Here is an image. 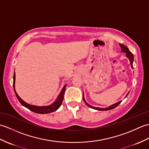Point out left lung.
Returning a JSON list of instances; mask_svg holds the SVG:
<instances>
[{
    "label": "left lung",
    "instance_id": "8db88e82",
    "mask_svg": "<svg viewBox=\"0 0 149 149\" xmlns=\"http://www.w3.org/2000/svg\"><path fill=\"white\" fill-rule=\"evenodd\" d=\"M120 47H121V50H122V52H124V53H125L126 56H127V58H129V61H130V63H131V68H133V65H132V63H133V60H134V56H133V54H132V52H131L130 51H129V49H128L127 47H126V46L122 45V44H120ZM129 93V92H128V93H127V94L126 95V97H127V96L128 95ZM83 100H84V101L85 104H86V105H87L88 107H90V108H92V109H96V110H100V111H107V110L113 109L115 108V107H116L118 106L119 105V104L122 102V100H120V101H119V102H116V103H115V104H113V105L109 106L108 107H106V108H99V107H93V106H91V105H90V104H88L86 102V100H85V99H84V93H83Z\"/></svg>",
    "mask_w": 149,
    "mask_h": 149
}]
</instances>
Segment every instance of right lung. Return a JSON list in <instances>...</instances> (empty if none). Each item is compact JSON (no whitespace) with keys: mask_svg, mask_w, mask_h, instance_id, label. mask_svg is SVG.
<instances>
[{"mask_svg":"<svg viewBox=\"0 0 149 149\" xmlns=\"http://www.w3.org/2000/svg\"><path fill=\"white\" fill-rule=\"evenodd\" d=\"M15 72H14V74H13V88H14V91H15L16 96H17L18 100H19V102H20V104L22 106L27 107V109H29V110L32 111H33L34 113H39V114L50 113L52 112L55 111L59 109V107L61 106V104H62L63 97H64L65 88L66 86V84L63 86V89L61 90V92H60L59 95H58V98H57V99L55 100L54 102H53L52 104H50V105L47 106H37L31 105V104H28L22 100L21 98L18 95L17 91H16V90H15Z\"/></svg>","mask_w":149,"mask_h":149,"instance_id":"1","label":"right lung"}]
</instances>
